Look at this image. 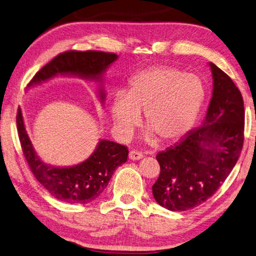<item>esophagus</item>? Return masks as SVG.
<instances>
[{"instance_id": "obj_1", "label": "esophagus", "mask_w": 256, "mask_h": 256, "mask_svg": "<svg viewBox=\"0 0 256 256\" xmlns=\"http://www.w3.org/2000/svg\"><path fill=\"white\" fill-rule=\"evenodd\" d=\"M142 156H144L142 153L137 151V150H132V151L129 152V158H130V160H134V161L140 160V158H142Z\"/></svg>"}]
</instances>
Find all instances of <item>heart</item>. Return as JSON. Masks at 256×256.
Here are the masks:
<instances>
[{
    "mask_svg": "<svg viewBox=\"0 0 256 256\" xmlns=\"http://www.w3.org/2000/svg\"><path fill=\"white\" fill-rule=\"evenodd\" d=\"M206 96L202 78L176 68L153 66L136 73L110 103V116L128 137L144 112V124L161 144L180 140L194 124Z\"/></svg>",
    "mask_w": 256,
    "mask_h": 256,
    "instance_id": "b5f03b06",
    "label": "heart"
}]
</instances>
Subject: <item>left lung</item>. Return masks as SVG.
<instances>
[{"instance_id": "obj_1", "label": "left lung", "mask_w": 256, "mask_h": 256, "mask_svg": "<svg viewBox=\"0 0 256 256\" xmlns=\"http://www.w3.org/2000/svg\"><path fill=\"white\" fill-rule=\"evenodd\" d=\"M212 98L202 126L158 152L161 172L154 200L172 212L192 209L212 197L239 160L244 142V103L231 78L210 64Z\"/></svg>"}]
</instances>
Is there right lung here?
Listing matches in <instances>:
<instances>
[{
	"mask_svg": "<svg viewBox=\"0 0 256 256\" xmlns=\"http://www.w3.org/2000/svg\"><path fill=\"white\" fill-rule=\"evenodd\" d=\"M116 59L117 54L104 51H64L42 66L28 86L66 73L100 78ZM100 98L103 100L104 95L102 94ZM16 124L22 154L32 173L51 195L61 202L88 204L94 200L105 190L114 171L127 161L129 151L126 146L102 140L86 161L70 168H54L36 156L25 130L20 108L17 110Z\"/></svg>",
	"mask_w": 256,
	"mask_h": 256,
	"instance_id": "add662e5",
	"label": "right lung"
}]
</instances>
